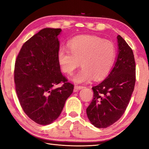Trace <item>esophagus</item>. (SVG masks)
Masks as SVG:
<instances>
[{"label": "esophagus", "mask_w": 149, "mask_h": 149, "mask_svg": "<svg viewBox=\"0 0 149 149\" xmlns=\"http://www.w3.org/2000/svg\"><path fill=\"white\" fill-rule=\"evenodd\" d=\"M84 86H80V85H75L74 87V89L75 91H78V90H81L82 89H84Z\"/></svg>", "instance_id": "1"}]
</instances>
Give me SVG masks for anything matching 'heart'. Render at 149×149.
<instances>
[{
    "label": "heart",
    "mask_w": 149,
    "mask_h": 149,
    "mask_svg": "<svg viewBox=\"0 0 149 149\" xmlns=\"http://www.w3.org/2000/svg\"><path fill=\"white\" fill-rule=\"evenodd\" d=\"M69 50L60 49L57 60L64 73L71 74L79 65L82 68L72 79L75 83L88 82L92 79L99 80L110 72L115 61L116 49L112 42L95 36L84 35L69 42Z\"/></svg>",
    "instance_id": "heart-1"
}]
</instances>
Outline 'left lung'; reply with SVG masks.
<instances>
[{
    "instance_id": "left-lung-1",
    "label": "left lung",
    "mask_w": 149,
    "mask_h": 149,
    "mask_svg": "<svg viewBox=\"0 0 149 149\" xmlns=\"http://www.w3.org/2000/svg\"><path fill=\"white\" fill-rule=\"evenodd\" d=\"M115 64L104 80L92 87L93 99L87 117L96 127L106 128L120 119L126 110L135 84V62L132 49L118 35Z\"/></svg>"
}]
</instances>
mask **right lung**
<instances>
[{"label":"right lung","mask_w":149,"mask_h":149,"mask_svg":"<svg viewBox=\"0 0 149 149\" xmlns=\"http://www.w3.org/2000/svg\"><path fill=\"white\" fill-rule=\"evenodd\" d=\"M61 31L41 29L23 45L15 63L14 82L20 105L27 116L40 125L50 124L59 117L74 91L57 60ZM61 82L62 87H54Z\"/></svg>","instance_id":"add662e5"}]
</instances>
